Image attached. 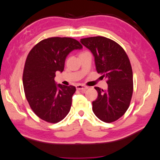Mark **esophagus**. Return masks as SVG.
I'll return each instance as SVG.
<instances>
[{"instance_id":"34e87169","label":"esophagus","mask_w":160,"mask_h":160,"mask_svg":"<svg viewBox=\"0 0 160 160\" xmlns=\"http://www.w3.org/2000/svg\"><path fill=\"white\" fill-rule=\"evenodd\" d=\"M76 88H77V90H80L82 91V92H85V91L88 89V87L87 86H85V85H78L76 86Z\"/></svg>"}]
</instances>
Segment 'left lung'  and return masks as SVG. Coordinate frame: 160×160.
<instances>
[{
    "label": "left lung",
    "mask_w": 160,
    "mask_h": 160,
    "mask_svg": "<svg viewBox=\"0 0 160 160\" xmlns=\"http://www.w3.org/2000/svg\"><path fill=\"white\" fill-rule=\"evenodd\" d=\"M95 58L97 72L107 79L108 88L98 87V98L92 102L95 115L105 122L121 118L128 110L133 92V75L128 55L120 45L105 37L80 40Z\"/></svg>",
    "instance_id": "1"
}]
</instances>
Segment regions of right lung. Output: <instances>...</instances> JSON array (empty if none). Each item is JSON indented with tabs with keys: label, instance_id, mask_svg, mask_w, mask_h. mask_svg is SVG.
<instances>
[{
	"label": "right lung",
	"instance_id": "obj_1",
	"mask_svg": "<svg viewBox=\"0 0 160 160\" xmlns=\"http://www.w3.org/2000/svg\"><path fill=\"white\" fill-rule=\"evenodd\" d=\"M82 48L71 38L42 40L28 55L22 75L25 97L35 115L42 120L56 123L70 112L75 87L58 84L56 72H62L69 53Z\"/></svg>",
	"mask_w": 160,
	"mask_h": 160
}]
</instances>
